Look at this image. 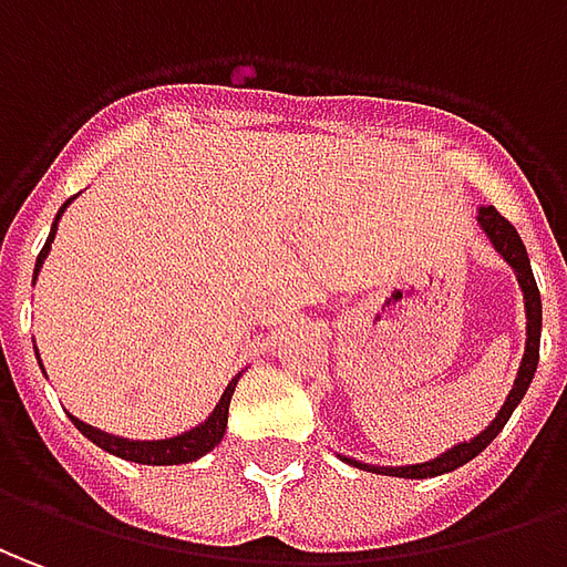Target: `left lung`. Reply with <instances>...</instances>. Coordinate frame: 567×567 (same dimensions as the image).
<instances>
[{"instance_id":"obj_1","label":"left lung","mask_w":567,"mask_h":567,"mask_svg":"<svg viewBox=\"0 0 567 567\" xmlns=\"http://www.w3.org/2000/svg\"><path fill=\"white\" fill-rule=\"evenodd\" d=\"M478 221H482V228H485V234L491 237L494 249H497L499 256L515 268V277H518L522 292H525V311H528V346H525V358H522V367H518V377H515L513 392L506 395V404L499 408V413L494 416V423L487 425L482 435H475L472 441L456 444V447H451L447 454L435 456V460H429V463H416V466H367V463L349 460V463H354L358 470L382 472V475H398V478H435V475H444V472L460 470L463 463H470L472 456L482 454L487 444L497 439L499 429L506 425V420L513 416V410L518 408V401H522L525 392H528L530 380H534V370H537V361H540V321H544V315H540V290H537V280H534V275H530L528 249H525V244H522V237H518V231H515L513 225L499 216L494 206H482V209H478Z\"/></svg>"}]
</instances>
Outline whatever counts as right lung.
<instances>
[{
	"label": "right lung",
	"instance_id": "add662e5",
	"mask_svg": "<svg viewBox=\"0 0 567 567\" xmlns=\"http://www.w3.org/2000/svg\"><path fill=\"white\" fill-rule=\"evenodd\" d=\"M73 200V197H70ZM70 200L58 209V218L64 216V209L70 206ZM58 218H54L52 234H49V240L42 246V252L37 256V268H33V284H37L39 268H42V261L49 256V249H52L54 231H58ZM234 385H237V377L228 382V389H225V395L216 404V410L209 413V420L200 423L197 429H190L185 435H175V439H163V441H128L120 439V435H107V432H101L95 425L82 423L76 416H70L73 425L80 429L82 435L89 441H95L101 451H107L113 456H123V460H132V463H144V466H178V463H194V460H200L203 454H209L213 447H216L221 435H225V429H228V404H231L234 395Z\"/></svg>",
	"mask_w": 567,
	"mask_h": 567
}]
</instances>
